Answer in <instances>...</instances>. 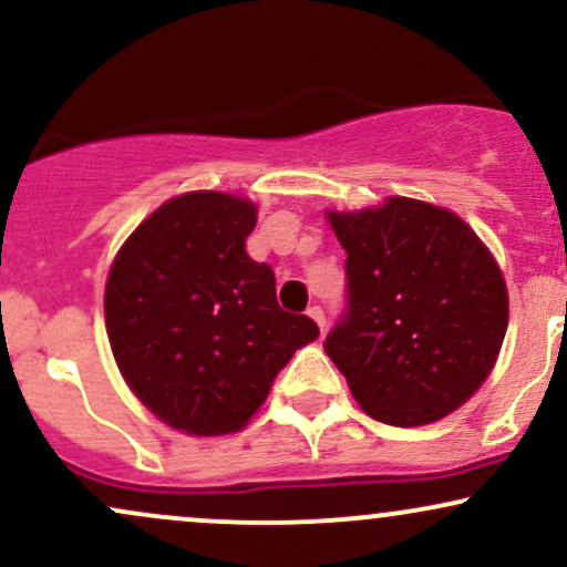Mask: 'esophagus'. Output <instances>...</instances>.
I'll use <instances>...</instances> for the list:
<instances>
[{
    "label": "esophagus",
    "mask_w": 567,
    "mask_h": 567,
    "mask_svg": "<svg viewBox=\"0 0 567 567\" xmlns=\"http://www.w3.org/2000/svg\"><path fill=\"white\" fill-rule=\"evenodd\" d=\"M306 315L311 317V320H315L317 324H320V330H324V311H322V306H309V309H306Z\"/></svg>",
    "instance_id": "obj_1"
}]
</instances>
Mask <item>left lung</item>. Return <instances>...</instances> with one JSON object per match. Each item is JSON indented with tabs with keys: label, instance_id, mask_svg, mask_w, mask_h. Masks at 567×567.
<instances>
[{
	"label": "left lung",
	"instance_id": "8db88e82",
	"mask_svg": "<svg viewBox=\"0 0 567 567\" xmlns=\"http://www.w3.org/2000/svg\"><path fill=\"white\" fill-rule=\"evenodd\" d=\"M328 220L347 250V309L324 351L381 424L445 419L477 392L504 343L509 296L496 258L429 202L389 197Z\"/></svg>",
	"mask_w": 567,
	"mask_h": 567
}]
</instances>
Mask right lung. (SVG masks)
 <instances>
[{"label": "right lung", "instance_id": "1", "mask_svg": "<svg viewBox=\"0 0 567 567\" xmlns=\"http://www.w3.org/2000/svg\"><path fill=\"white\" fill-rule=\"evenodd\" d=\"M256 205L234 194H181L116 252L106 330L133 394L167 426L229 434L264 405L292 351L320 336L279 309L275 271L247 256Z\"/></svg>", "mask_w": 567, "mask_h": 567}]
</instances>
